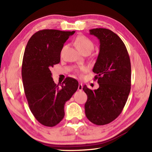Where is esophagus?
I'll return each instance as SVG.
<instances>
[{
  "mask_svg": "<svg viewBox=\"0 0 152 152\" xmlns=\"http://www.w3.org/2000/svg\"><path fill=\"white\" fill-rule=\"evenodd\" d=\"M83 89V86H82V83H80L78 84V91H82Z\"/></svg>",
  "mask_w": 152,
  "mask_h": 152,
  "instance_id": "obj_1",
  "label": "esophagus"
}]
</instances>
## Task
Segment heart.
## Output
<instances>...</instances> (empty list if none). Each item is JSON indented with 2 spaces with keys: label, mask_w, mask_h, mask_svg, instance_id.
Here are the masks:
<instances>
[{
  "label": "heart",
  "mask_w": 152,
  "mask_h": 152,
  "mask_svg": "<svg viewBox=\"0 0 152 152\" xmlns=\"http://www.w3.org/2000/svg\"><path fill=\"white\" fill-rule=\"evenodd\" d=\"M75 46L77 48L80 52L83 53L86 51H89L91 53V51L94 48V44L92 42V41L89 39L88 38H87L85 36H79L77 37L75 41ZM86 70V68L85 66H81L79 68V69L76 70V73L81 76L83 72Z\"/></svg>",
  "instance_id": "1"
}]
</instances>
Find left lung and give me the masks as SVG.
I'll return each mask as SVG.
<instances>
[{
    "label": "left lung",
    "mask_w": 152,
    "mask_h": 152,
    "mask_svg": "<svg viewBox=\"0 0 152 152\" xmlns=\"http://www.w3.org/2000/svg\"><path fill=\"white\" fill-rule=\"evenodd\" d=\"M99 40L100 50L93 72L99 88L91 90L84 86L88 95L85 104L87 118L97 125L108 124L121 114L131 90L130 58L124 42L107 28L89 30Z\"/></svg>",
    "instance_id": "obj_1"
}]
</instances>
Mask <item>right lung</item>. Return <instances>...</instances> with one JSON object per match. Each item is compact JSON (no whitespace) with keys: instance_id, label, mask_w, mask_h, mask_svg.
Returning <instances> with one entry per match:
<instances>
[{"instance_id":"right-lung-1","label":"right lung","mask_w":152,"mask_h":152,"mask_svg":"<svg viewBox=\"0 0 152 152\" xmlns=\"http://www.w3.org/2000/svg\"><path fill=\"white\" fill-rule=\"evenodd\" d=\"M75 31L41 30L28 41L22 63L23 83L28 106L42 125L53 127L64 116V106L78 88L76 80L68 77L57 85L51 68L59 63L64 44Z\"/></svg>"}]
</instances>
